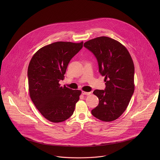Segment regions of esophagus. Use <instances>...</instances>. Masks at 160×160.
I'll return each instance as SVG.
<instances>
[{
  "mask_svg": "<svg viewBox=\"0 0 160 160\" xmlns=\"http://www.w3.org/2000/svg\"><path fill=\"white\" fill-rule=\"evenodd\" d=\"M82 94H83V95H91V92H87L82 91Z\"/></svg>",
  "mask_w": 160,
  "mask_h": 160,
  "instance_id": "obj_1",
  "label": "esophagus"
}]
</instances>
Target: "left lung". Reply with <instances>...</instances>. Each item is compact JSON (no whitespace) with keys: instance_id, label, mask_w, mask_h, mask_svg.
Listing matches in <instances>:
<instances>
[{"instance_id":"left-lung-1","label":"left lung","mask_w":160,"mask_h":160,"mask_svg":"<svg viewBox=\"0 0 160 160\" xmlns=\"http://www.w3.org/2000/svg\"><path fill=\"white\" fill-rule=\"evenodd\" d=\"M84 46L97 58L99 72L105 76V90H95L99 103L92 115L105 122L118 119L127 108L134 91V65L127 48L118 41L102 36Z\"/></svg>"}]
</instances>
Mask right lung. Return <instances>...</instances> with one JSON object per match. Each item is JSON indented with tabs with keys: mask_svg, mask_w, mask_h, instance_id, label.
<instances>
[{
	"mask_svg": "<svg viewBox=\"0 0 160 160\" xmlns=\"http://www.w3.org/2000/svg\"><path fill=\"white\" fill-rule=\"evenodd\" d=\"M83 42H56L40 48L28 69L30 97L48 121L60 122L73 114L81 91L60 86L71 58L82 48Z\"/></svg>",
	"mask_w": 160,
	"mask_h": 160,
	"instance_id": "1",
	"label": "right lung"
}]
</instances>
